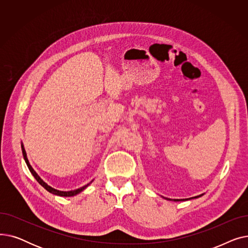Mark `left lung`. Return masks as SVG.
<instances>
[{"label":"left lung","instance_id":"obj_1","mask_svg":"<svg viewBox=\"0 0 248 248\" xmlns=\"http://www.w3.org/2000/svg\"><path fill=\"white\" fill-rule=\"evenodd\" d=\"M204 194H201V195H199V196H195V197H192V198H187V199H170V198H165V197H163V198H165V199H167V200H170V201H175V202H178V201H187V200H191V199H195V198H199V197H201V196H203Z\"/></svg>","mask_w":248,"mask_h":248}]
</instances>
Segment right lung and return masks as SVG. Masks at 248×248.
<instances>
[{
	"label": "right lung",
	"instance_id": "1",
	"mask_svg": "<svg viewBox=\"0 0 248 248\" xmlns=\"http://www.w3.org/2000/svg\"><path fill=\"white\" fill-rule=\"evenodd\" d=\"M21 148H22V153H23L24 160H25L26 164H27V166H28V168H29V170H30L31 174L34 176V178L37 180V182H38L39 184H40L43 188H45L48 192H50V193H52V194L57 195V196H61V197H72V196H75V195H77V194H79L80 192H82L85 188H87L91 183H93V180L91 181L90 183L86 184L85 186H83V187H81V188H78V189H76V190H71V191H60V190L52 188V187L49 186L47 183H45V182L40 178V176H39V175L35 172V170L32 168V166L30 165L29 160H28V158H27V154H26V151H25V148H24V145H23V142L21 144Z\"/></svg>",
	"mask_w": 248,
	"mask_h": 248
}]
</instances>
